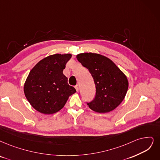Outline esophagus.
I'll list each match as a JSON object with an SVG mask.
<instances>
[{"label": "esophagus", "instance_id": "1", "mask_svg": "<svg viewBox=\"0 0 160 160\" xmlns=\"http://www.w3.org/2000/svg\"><path fill=\"white\" fill-rule=\"evenodd\" d=\"M75 89H76L77 92H78V91H79V85H75Z\"/></svg>", "mask_w": 160, "mask_h": 160}]
</instances>
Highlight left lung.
Here are the masks:
<instances>
[{
  "instance_id": "obj_1",
  "label": "left lung",
  "mask_w": 160,
  "mask_h": 160,
  "mask_svg": "<svg viewBox=\"0 0 160 160\" xmlns=\"http://www.w3.org/2000/svg\"><path fill=\"white\" fill-rule=\"evenodd\" d=\"M77 59L91 73L96 87L94 99L87 103L98 113L113 110L122 102L128 90L125 75L107 57L96 53H81Z\"/></svg>"
}]
</instances>
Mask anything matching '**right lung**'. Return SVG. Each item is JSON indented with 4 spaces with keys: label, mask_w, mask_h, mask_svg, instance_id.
Instances as JSON below:
<instances>
[{
    "label": "right lung",
    "mask_w": 160,
    "mask_h": 160,
    "mask_svg": "<svg viewBox=\"0 0 160 160\" xmlns=\"http://www.w3.org/2000/svg\"><path fill=\"white\" fill-rule=\"evenodd\" d=\"M71 54L48 56L33 68L25 82V97L33 108L44 114H52L65 106L69 96L76 92L63 74Z\"/></svg>",
    "instance_id": "add662e5"
}]
</instances>
